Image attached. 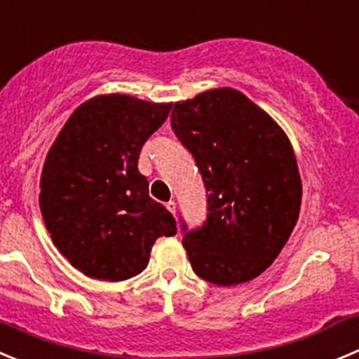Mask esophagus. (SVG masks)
I'll list each match as a JSON object with an SVG mask.
<instances>
[{
	"label": "esophagus",
	"mask_w": 359,
	"mask_h": 359,
	"mask_svg": "<svg viewBox=\"0 0 359 359\" xmlns=\"http://www.w3.org/2000/svg\"><path fill=\"white\" fill-rule=\"evenodd\" d=\"M165 208L169 210V212L172 213V215H176V203H174V201H169V203H167V205H165Z\"/></svg>",
	"instance_id": "obj_1"
}]
</instances>
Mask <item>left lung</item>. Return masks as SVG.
<instances>
[{
  "label": "left lung",
  "instance_id": "1",
  "mask_svg": "<svg viewBox=\"0 0 359 359\" xmlns=\"http://www.w3.org/2000/svg\"><path fill=\"white\" fill-rule=\"evenodd\" d=\"M170 126L192 153L208 192L201 228L182 220L183 248L205 281H251L278 258L301 210L294 149L271 115L235 88L176 103Z\"/></svg>",
  "mask_w": 359,
  "mask_h": 359
}]
</instances>
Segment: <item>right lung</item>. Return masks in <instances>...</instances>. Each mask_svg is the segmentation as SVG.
I'll return each mask as SVG.
<instances>
[{"label": "right lung", "instance_id": "right-lung-1", "mask_svg": "<svg viewBox=\"0 0 359 359\" xmlns=\"http://www.w3.org/2000/svg\"><path fill=\"white\" fill-rule=\"evenodd\" d=\"M170 103L126 94L88 100L53 142L41 176L42 219L53 244L85 276L123 281L147 267L154 240L176 235V220L149 197L139 172L146 140Z\"/></svg>", "mask_w": 359, "mask_h": 359}]
</instances>
